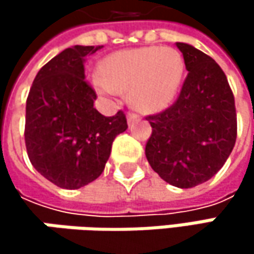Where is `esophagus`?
Masks as SVG:
<instances>
[{"label":"esophagus","instance_id":"34e87169","mask_svg":"<svg viewBox=\"0 0 254 254\" xmlns=\"http://www.w3.org/2000/svg\"><path fill=\"white\" fill-rule=\"evenodd\" d=\"M127 118L129 124H132V122H135V121H138V119H139V116H138V115H135V113H127Z\"/></svg>","mask_w":254,"mask_h":254}]
</instances>
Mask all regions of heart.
Instances as JSON below:
<instances>
[{"label":"heart","instance_id":"heart-1","mask_svg":"<svg viewBox=\"0 0 254 254\" xmlns=\"http://www.w3.org/2000/svg\"><path fill=\"white\" fill-rule=\"evenodd\" d=\"M184 67L181 54L174 48L122 50L101 62V76L92 77V85L101 95L110 98H116L119 91H129L130 103L138 110L156 113L174 103Z\"/></svg>","mask_w":254,"mask_h":254}]
</instances>
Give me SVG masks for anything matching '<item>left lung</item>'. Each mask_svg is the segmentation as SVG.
Instances as JSON below:
<instances>
[{"label": "left lung", "instance_id": "8db88e82", "mask_svg": "<svg viewBox=\"0 0 254 254\" xmlns=\"http://www.w3.org/2000/svg\"><path fill=\"white\" fill-rule=\"evenodd\" d=\"M177 47L188 75L175 104L147 118L153 130L145 157L163 181L191 188L209 181L227 162L237 138V115L219 64L190 44Z\"/></svg>", "mask_w": 254, "mask_h": 254}]
</instances>
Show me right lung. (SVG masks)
Segmentation results:
<instances>
[{
	"instance_id": "right-lung-1",
	"label": "right lung",
	"mask_w": 254,
	"mask_h": 254,
	"mask_svg": "<svg viewBox=\"0 0 254 254\" xmlns=\"http://www.w3.org/2000/svg\"><path fill=\"white\" fill-rule=\"evenodd\" d=\"M101 45H75L51 59L26 100L25 142L33 168L64 190H77L104 171L115 138L127 127L124 112L112 118L95 107L85 60Z\"/></svg>"
}]
</instances>
